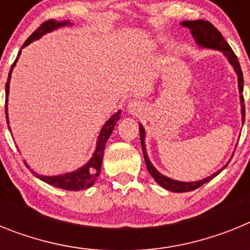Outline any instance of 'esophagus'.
Listing matches in <instances>:
<instances>
[{
    "instance_id": "1",
    "label": "esophagus",
    "mask_w": 250,
    "mask_h": 250,
    "mask_svg": "<svg viewBox=\"0 0 250 250\" xmlns=\"http://www.w3.org/2000/svg\"><path fill=\"white\" fill-rule=\"evenodd\" d=\"M127 110H129V112H131V114H138V112H140L141 110H143V104H141L140 101L135 100L130 101L129 105H127Z\"/></svg>"
}]
</instances>
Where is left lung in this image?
Listing matches in <instances>:
<instances>
[{
    "mask_svg": "<svg viewBox=\"0 0 250 250\" xmlns=\"http://www.w3.org/2000/svg\"><path fill=\"white\" fill-rule=\"evenodd\" d=\"M182 25L185 27L190 28V32L193 35V37L195 39V42L198 43L202 47L207 48H213V50H219L222 52H224V55L227 56V59L229 60V62L233 65L234 70L238 75V86H239V92H240V104H242V119L243 124H244V118H246V107H244V98H243V72L242 68H240L239 61H238L237 56L233 52L231 47L229 46V43L227 42L223 37V35L220 34L219 31L216 30L213 25H211L209 21H204V20H196V21H184L182 22ZM139 130H140V140H141V146H143V154H144L145 164H146L147 170L149 173L151 174V176L154 178L156 183H158L160 187H163L164 189L170 191H175V193H185V191H191L195 190L198 188H200L202 185H204L205 183H208L209 180L216 176L218 174L222 171H218V173L213 174V175L208 176V178L199 180V182H178V180H174V179H170L167 176H164L163 174H160L155 167H152V164L150 163L149 158H147L146 154V147H145V130L143 127V125H139ZM227 167V165H225ZM223 167V169H224Z\"/></svg>",
    "mask_w": 250,
    "mask_h": 250,
    "instance_id": "8db88e82",
    "label": "left lung"
}]
</instances>
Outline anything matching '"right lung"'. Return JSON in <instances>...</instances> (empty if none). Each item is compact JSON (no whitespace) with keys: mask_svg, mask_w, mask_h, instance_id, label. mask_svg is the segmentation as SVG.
Returning <instances> with one entry per match:
<instances>
[{"mask_svg":"<svg viewBox=\"0 0 250 250\" xmlns=\"http://www.w3.org/2000/svg\"><path fill=\"white\" fill-rule=\"evenodd\" d=\"M66 25H71V23H70L68 21L57 22L55 21V20H48V21L43 22L42 25L40 26V27L35 31L34 34L31 35V36L26 40L22 47L30 45L31 42H34L35 40H39L42 35L47 34V32H51V31H54L55 28H59L61 27V26H66ZM20 54H21V52H19V55H17V59L15 60V62H13L12 66H11L10 74H8L7 83H6V98H8V92H10L11 74H12L13 67L16 66V62H17V60H19ZM6 104H7V100H6ZM4 110H6V119H7V124H8L7 105H6V107H4ZM119 119H120V111H118L116 114L112 115L111 118L106 121L105 125L101 127L100 135H99V140H98V145H96L95 152L92 154V158L90 159V160L87 161L83 167L77 169L76 171H72V173H67V174H63V175H57V176H43V175H37L35 171H32V173H34L37 178L41 179L42 182L47 183V184L50 185H54V187L56 188H60V189H65V190L77 191V190H83V189H87V188H90L92 184H94V182L96 180L99 174H100L106 141H107V139H109L110 135H111L112 130H114L115 125H116V123L119 121Z\"/></svg>","mask_w":250,"mask_h":250,"instance_id":"1","label":"right lung"}]
</instances>
